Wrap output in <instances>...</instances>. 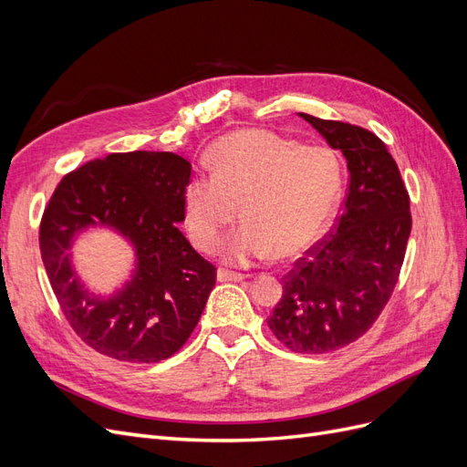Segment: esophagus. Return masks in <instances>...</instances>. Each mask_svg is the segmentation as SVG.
<instances>
[{
  "mask_svg": "<svg viewBox=\"0 0 467 467\" xmlns=\"http://www.w3.org/2000/svg\"><path fill=\"white\" fill-rule=\"evenodd\" d=\"M216 276H218V280H220V282H242V280H245V278H247V275L228 271V268H218Z\"/></svg>",
  "mask_w": 467,
  "mask_h": 467,
  "instance_id": "esophagus-1",
  "label": "esophagus"
}]
</instances>
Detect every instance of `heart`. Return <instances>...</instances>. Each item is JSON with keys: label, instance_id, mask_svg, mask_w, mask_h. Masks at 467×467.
I'll return each instance as SVG.
<instances>
[{"label": "heart", "instance_id": "1", "mask_svg": "<svg viewBox=\"0 0 467 467\" xmlns=\"http://www.w3.org/2000/svg\"><path fill=\"white\" fill-rule=\"evenodd\" d=\"M206 163L210 173H196L182 189L185 228L196 247L214 249L239 204L244 223L220 247L234 265L300 255L321 235L341 194V161L331 148L268 130L216 140Z\"/></svg>", "mask_w": 467, "mask_h": 467}]
</instances>
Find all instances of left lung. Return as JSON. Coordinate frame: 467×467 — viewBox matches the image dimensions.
<instances>
[{
  "label": "left lung",
  "instance_id": "8db88e82",
  "mask_svg": "<svg viewBox=\"0 0 467 467\" xmlns=\"http://www.w3.org/2000/svg\"><path fill=\"white\" fill-rule=\"evenodd\" d=\"M298 115L341 150L350 179L331 235L296 261L266 323L290 350L323 355L357 341L388 304L411 234V212L398 163L376 134Z\"/></svg>",
  "mask_w": 467,
  "mask_h": 467
}]
</instances>
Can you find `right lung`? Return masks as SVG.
<instances>
[{"mask_svg": "<svg viewBox=\"0 0 467 467\" xmlns=\"http://www.w3.org/2000/svg\"><path fill=\"white\" fill-rule=\"evenodd\" d=\"M191 163L171 151L110 153L67 173L40 222V255L50 286L76 335L120 362L169 358L187 343L216 285V266L182 235V189ZM112 229L135 249L131 280L95 295L71 265L75 237Z\"/></svg>", "mask_w": 467, "mask_h": 467, "instance_id": "1", "label": "right lung"}]
</instances>
